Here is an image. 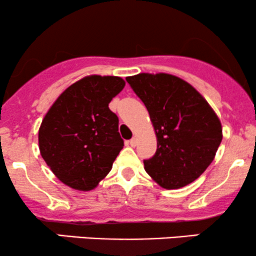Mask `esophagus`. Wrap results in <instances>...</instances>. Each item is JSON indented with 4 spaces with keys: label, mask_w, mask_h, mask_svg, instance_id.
I'll list each match as a JSON object with an SVG mask.
<instances>
[{
    "label": "esophagus",
    "mask_w": 256,
    "mask_h": 256,
    "mask_svg": "<svg viewBox=\"0 0 256 256\" xmlns=\"http://www.w3.org/2000/svg\"><path fill=\"white\" fill-rule=\"evenodd\" d=\"M130 146H137V138L136 137L131 138V140H130Z\"/></svg>",
    "instance_id": "obj_1"
}]
</instances>
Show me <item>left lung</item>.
<instances>
[{"label":"left lung","instance_id":"obj_1","mask_svg":"<svg viewBox=\"0 0 256 256\" xmlns=\"http://www.w3.org/2000/svg\"><path fill=\"white\" fill-rule=\"evenodd\" d=\"M149 112L158 137L156 152L146 158V173L165 189L192 183L213 161L222 143V124L200 92L166 73L126 78Z\"/></svg>","mask_w":256,"mask_h":256}]
</instances>
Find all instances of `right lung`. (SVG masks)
<instances>
[{"label":"right lung","mask_w":256,"mask_h":256,"mask_svg":"<svg viewBox=\"0 0 256 256\" xmlns=\"http://www.w3.org/2000/svg\"><path fill=\"white\" fill-rule=\"evenodd\" d=\"M124 86L120 77H85L67 88L44 116L38 132L40 155L73 189L98 186L124 146L118 116L108 107Z\"/></svg>","instance_id":"1"}]
</instances>
